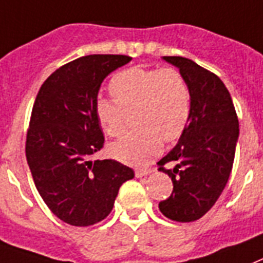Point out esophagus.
Listing matches in <instances>:
<instances>
[{"label": "esophagus", "instance_id": "obj_1", "mask_svg": "<svg viewBox=\"0 0 263 263\" xmlns=\"http://www.w3.org/2000/svg\"><path fill=\"white\" fill-rule=\"evenodd\" d=\"M151 173H153V168H138L135 172V176L138 177V178H140V177L148 176Z\"/></svg>", "mask_w": 263, "mask_h": 263}]
</instances>
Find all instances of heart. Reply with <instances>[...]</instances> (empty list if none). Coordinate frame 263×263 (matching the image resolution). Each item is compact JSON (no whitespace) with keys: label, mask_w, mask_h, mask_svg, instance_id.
I'll return each mask as SVG.
<instances>
[{"label":"heart","mask_w":263,"mask_h":263,"mask_svg":"<svg viewBox=\"0 0 263 263\" xmlns=\"http://www.w3.org/2000/svg\"><path fill=\"white\" fill-rule=\"evenodd\" d=\"M113 100L98 98L96 117L112 138L120 136L134 113L139 125L110 144V154L127 165H144L159 154L162 139L177 140L185 131L192 110L191 91L178 70L131 67L117 72L109 82Z\"/></svg>","instance_id":"obj_1"}]
</instances>
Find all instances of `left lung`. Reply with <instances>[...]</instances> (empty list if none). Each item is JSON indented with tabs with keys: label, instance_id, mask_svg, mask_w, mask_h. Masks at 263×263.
<instances>
[{
	"label": "left lung",
	"instance_id": "obj_1",
	"mask_svg": "<svg viewBox=\"0 0 263 263\" xmlns=\"http://www.w3.org/2000/svg\"><path fill=\"white\" fill-rule=\"evenodd\" d=\"M178 67L191 91L189 123L177 146L158 162L173 181L170 197L159 211L174 221L189 223L215 205L231 174L239 121L230 91L216 74L182 57H163ZM170 164L173 169H166Z\"/></svg>",
	"mask_w": 263,
	"mask_h": 263
}]
</instances>
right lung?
Instances as JSON below:
<instances>
[{"instance_id": "obj_1", "label": "right lung", "mask_w": 263, "mask_h": 263, "mask_svg": "<svg viewBox=\"0 0 263 263\" xmlns=\"http://www.w3.org/2000/svg\"><path fill=\"white\" fill-rule=\"evenodd\" d=\"M87 55L62 66L40 87L32 108L25 155L36 189L62 221L87 227L110 213L134 170L113 159L91 161L104 146L96 101L102 81L131 61Z\"/></svg>"}]
</instances>
